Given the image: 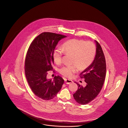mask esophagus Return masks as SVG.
I'll return each mask as SVG.
<instances>
[{"mask_svg":"<svg viewBox=\"0 0 128 128\" xmlns=\"http://www.w3.org/2000/svg\"><path fill=\"white\" fill-rule=\"evenodd\" d=\"M65 82L66 84H70V83H72L73 82V81L71 80H70V79H65Z\"/></svg>","mask_w":128,"mask_h":128,"instance_id":"1","label":"esophagus"}]
</instances>
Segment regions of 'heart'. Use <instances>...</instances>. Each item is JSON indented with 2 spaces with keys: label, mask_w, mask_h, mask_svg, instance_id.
Instances as JSON below:
<instances>
[{
  "label": "heart",
  "mask_w": 128,
  "mask_h": 128,
  "mask_svg": "<svg viewBox=\"0 0 128 128\" xmlns=\"http://www.w3.org/2000/svg\"><path fill=\"white\" fill-rule=\"evenodd\" d=\"M63 52L72 56L71 65H64L59 69V72L63 76L72 78L79 70L86 69L92 64L95 57L96 48L91 41L72 39L66 41L62 45V50H54L52 57L58 65L62 63Z\"/></svg>",
  "instance_id": "1"
}]
</instances>
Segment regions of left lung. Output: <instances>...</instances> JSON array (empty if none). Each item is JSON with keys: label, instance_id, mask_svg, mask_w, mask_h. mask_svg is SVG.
I'll use <instances>...</instances> for the list:
<instances>
[{"label": "left lung", "instance_id": "left-lung-1", "mask_svg": "<svg viewBox=\"0 0 128 128\" xmlns=\"http://www.w3.org/2000/svg\"><path fill=\"white\" fill-rule=\"evenodd\" d=\"M95 58L92 63L80 74L87 83L83 87L76 83L78 89L74 94L75 100L80 104L85 105L95 98L103 87L106 72L105 56L100 45L97 41Z\"/></svg>", "mask_w": 128, "mask_h": 128}]
</instances>
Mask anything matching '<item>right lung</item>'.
I'll return each instance as SVG.
<instances>
[{"label":"right lung","mask_w":128,"mask_h":128,"mask_svg":"<svg viewBox=\"0 0 128 128\" xmlns=\"http://www.w3.org/2000/svg\"><path fill=\"white\" fill-rule=\"evenodd\" d=\"M67 37L53 32H42L32 41L25 61V74L34 94L44 100L54 98L62 88L64 79L56 76L47 78V72L53 70L52 54L59 40Z\"/></svg>","instance_id":"add662e5"}]
</instances>
